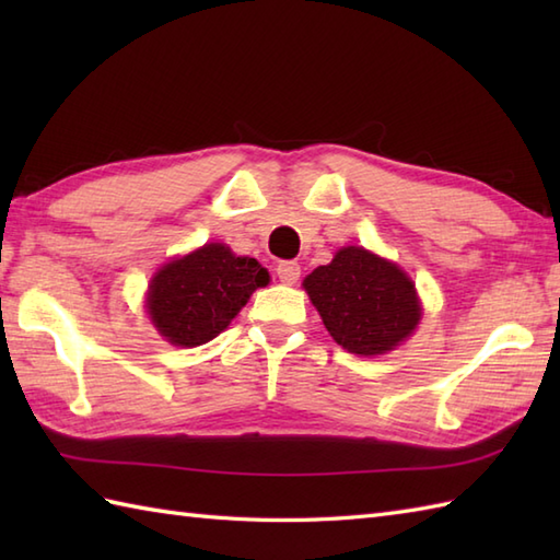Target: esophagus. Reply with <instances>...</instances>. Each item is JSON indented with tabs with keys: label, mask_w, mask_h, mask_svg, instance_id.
Returning a JSON list of instances; mask_svg holds the SVG:
<instances>
[{
	"label": "esophagus",
	"mask_w": 560,
	"mask_h": 560,
	"mask_svg": "<svg viewBox=\"0 0 560 560\" xmlns=\"http://www.w3.org/2000/svg\"><path fill=\"white\" fill-rule=\"evenodd\" d=\"M277 277L281 283H295L301 279V265L299 261H279L277 265Z\"/></svg>",
	"instance_id": "34e87169"
}]
</instances>
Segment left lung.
I'll list each match as a JSON object with an SVG mask.
<instances>
[{
	"instance_id": "1",
	"label": "left lung",
	"mask_w": 560,
	"mask_h": 560,
	"mask_svg": "<svg viewBox=\"0 0 560 560\" xmlns=\"http://www.w3.org/2000/svg\"><path fill=\"white\" fill-rule=\"evenodd\" d=\"M319 317L341 349L380 355L413 335L421 303L413 281L395 261L365 247H341L303 279Z\"/></svg>"
}]
</instances>
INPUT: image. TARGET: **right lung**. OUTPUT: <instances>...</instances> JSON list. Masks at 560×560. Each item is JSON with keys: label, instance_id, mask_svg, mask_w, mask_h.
<instances>
[{"label": "right lung", "instance_id": "add662e5", "mask_svg": "<svg viewBox=\"0 0 560 560\" xmlns=\"http://www.w3.org/2000/svg\"><path fill=\"white\" fill-rule=\"evenodd\" d=\"M267 283L269 271L255 257H237L229 245L207 243L153 273L147 311L161 337L192 349L219 337L249 295Z\"/></svg>", "mask_w": 560, "mask_h": 560}]
</instances>
